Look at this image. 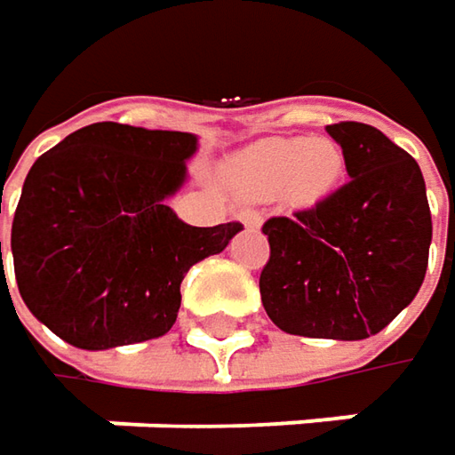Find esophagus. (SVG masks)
Returning <instances> with one entry per match:
<instances>
[{"instance_id": "34e87169", "label": "esophagus", "mask_w": 455, "mask_h": 455, "mask_svg": "<svg viewBox=\"0 0 455 455\" xmlns=\"http://www.w3.org/2000/svg\"><path fill=\"white\" fill-rule=\"evenodd\" d=\"M236 216H239V221H242L244 227H260V221H263L260 213H258V211H250V208H247V211H239Z\"/></svg>"}]
</instances>
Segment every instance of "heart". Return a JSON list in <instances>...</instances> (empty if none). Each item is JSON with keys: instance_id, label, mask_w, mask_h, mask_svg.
<instances>
[{"instance_id": "1", "label": "heart", "mask_w": 455, "mask_h": 455, "mask_svg": "<svg viewBox=\"0 0 455 455\" xmlns=\"http://www.w3.org/2000/svg\"><path fill=\"white\" fill-rule=\"evenodd\" d=\"M344 177V153L328 138H266L231 161V180L250 197L283 195L294 205L325 200Z\"/></svg>"}]
</instances>
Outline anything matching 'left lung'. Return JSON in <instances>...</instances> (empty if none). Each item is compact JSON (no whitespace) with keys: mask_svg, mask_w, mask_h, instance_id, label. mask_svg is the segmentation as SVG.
Instances as JSON below:
<instances>
[{"mask_svg":"<svg viewBox=\"0 0 455 455\" xmlns=\"http://www.w3.org/2000/svg\"><path fill=\"white\" fill-rule=\"evenodd\" d=\"M325 130L351 180L312 208L263 224L270 258L260 299L291 336L362 341L417 297L433 219L419 164L403 148L362 122Z\"/></svg>","mask_w":455,"mask_h":455,"instance_id":"obj_1","label":"left lung"}]
</instances>
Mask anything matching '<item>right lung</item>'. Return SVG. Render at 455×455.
<instances>
[{
	"mask_svg": "<svg viewBox=\"0 0 455 455\" xmlns=\"http://www.w3.org/2000/svg\"><path fill=\"white\" fill-rule=\"evenodd\" d=\"M195 150L189 132L96 122L30 166L12 221L15 278L67 344L99 351L169 333L187 270L242 228L189 227L166 205Z\"/></svg>",
	"mask_w": 455,
	"mask_h": 455,
	"instance_id": "1",
	"label": "right lung"
}]
</instances>
